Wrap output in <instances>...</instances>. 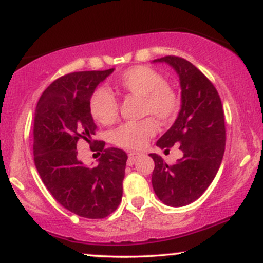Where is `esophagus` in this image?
Listing matches in <instances>:
<instances>
[{"instance_id":"esophagus-1","label":"esophagus","mask_w":263,"mask_h":263,"mask_svg":"<svg viewBox=\"0 0 263 263\" xmlns=\"http://www.w3.org/2000/svg\"><path fill=\"white\" fill-rule=\"evenodd\" d=\"M141 156L140 152H131L128 155V159H127V165H134L136 159Z\"/></svg>"}]
</instances>
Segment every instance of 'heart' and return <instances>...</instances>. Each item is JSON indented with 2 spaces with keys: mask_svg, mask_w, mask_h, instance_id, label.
I'll list each match as a JSON object with an SVG mask.
<instances>
[{
  "mask_svg": "<svg viewBox=\"0 0 263 263\" xmlns=\"http://www.w3.org/2000/svg\"><path fill=\"white\" fill-rule=\"evenodd\" d=\"M117 85L123 91L143 98L142 112L152 115L161 123H168L178 112L179 102L173 90L164 85V80L153 69L147 66H135L125 71L117 80ZM90 112L92 117L104 125L115 122L119 107L115 96L108 90L100 87L90 99ZM157 132L156 122L152 119L138 122H126L114 132V142L127 149H140Z\"/></svg>",
  "mask_w": 263,
  "mask_h": 263,
  "instance_id": "b5f03b06",
  "label": "heart"
}]
</instances>
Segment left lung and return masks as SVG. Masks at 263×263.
Here are the masks:
<instances>
[{
	"label": "left lung",
	"mask_w": 263,
	"mask_h": 263,
	"mask_svg": "<svg viewBox=\"0 0 263 263\" xmlns=\"http://www.w3.org/2000/svg\"><path fill=\"white\" fill-rule=\"evenodd\" d=\"M152 63L173 68L180 85V110L171 128L157 141L159 148L179 144L183 157L168 165L161 156L155 161L152 186L168 206H185L203 195L218 173L225 151V120L216 89L200 70L183 58L164 57Z\"/></svg>",
	"instance_id": "obj_1"
}]
</instances>
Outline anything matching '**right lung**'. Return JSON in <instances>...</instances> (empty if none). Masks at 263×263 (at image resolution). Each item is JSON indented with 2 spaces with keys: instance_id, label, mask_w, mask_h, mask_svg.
Here are the masks:
<instances>
[{
  "instance_id": "obj_1",
  "label": "right lung",
  "mask_w": 263,
  "mask_h": 263,
  "mask_svg": "<svg viewBox=\"0 0 263 263\" xmlns=\"http://www.w3.org/2000/svg\"><path fill=\"white\" fill-rule=\"evenodd\" d=\"M114 70L64 75L44 90L35 107L33 155L42 182L60 205L87 219L106 218L122 199L127 155L119 148L104 149L105 142L92 141L96 125L90 112L91 95ZM80 138L99 151L98 166L79 161Z\"/></svg>"
}]
</instances>
